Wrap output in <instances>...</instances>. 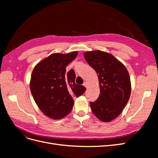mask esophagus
<instances>
[{"label":"esophagus","mask_w":158,"mask_h":158,"mask_svg":"<svg viewBox=\"0 0 158 158\" xmlns=\"http://www.w3.org/2000/svg\"><path fill=\"white\" fill-rule=\"evenodd\" d=\"M83 85H84V86H85V88H88V83H87V82H84Z\"/></svg>","instance_id":"esophagus-1"}]
</instances>
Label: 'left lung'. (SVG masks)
Segmentation results:
<instances>
[{
	"mask_svg": "<svg viewBox=\"0 0 158 158\" xmlns=\"http://www.w3.org/2000/svg\"><path fill=\"white\" fill-rule=\"evenodd\" d=\"M84 56L97 73L99 82V96L95 102H90L91 109L100 121L111 122L121 114L130 98L128 72L121 62L107 52L87 51Z\"/></svg>",
	"mask_w": 158,
	"mask_h": 158,
	"instance_id": "8db88e82",
	"label": "left lung"
}]
</instances>
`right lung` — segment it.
<instances>
[{"label":"right lung","instance_id":"add662e5","mask_svg":"<svg viewBox=\"0 0 158 158\" xmlns=\"http://www.w3.org/2000/svg\"><path fill=\"white\" fill-rule=\"evenodd\" d=\"M78 55L77 51L53 53L37 63L31 76L30 87L33 98L45 115L52 119L63 118L73 107V97H79L86 89L75 83L76 74L66 67Z\"/></svg>","mask_w":158,"mask_h":158}]
</instances>
